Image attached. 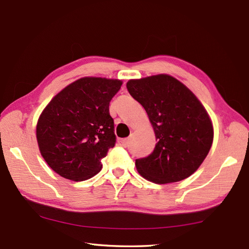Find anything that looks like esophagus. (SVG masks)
I'll return each mask as SVG.
<instances>
[{
  "instance_id": "34e87169",
  "label": "esophagus",
  "mask_w": 249,
  "mask_h": 249,
  "mask_svg": "<svg viewBox=\"0 0 249 249\" xmlns=\"http://www.w3.org/2000/svg\"><path fill=\"white\" fill-rule=\"evenodd\" d=\"M119 143L123 147H126L128 145V140L127 139H120L119 140Z\"/></svg>"
}]
</instances>
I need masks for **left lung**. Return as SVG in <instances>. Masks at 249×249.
Returning a JSON list of instances; mask_svg holds the SVG:
<instances>
[{"instance_id": "obj_1", "label": "left lung", "mask_w": 249, "mask_h": 249, "mask_svg": "<svg viewBox=\"0 0 249 249\" xmlns=\"http://www.w3.org/2000/svg\"><path fill=\"white\" fill-rule=\"evenodd\" d=\"M126 87L146 109L157 141L149 156L135 160L136 170L157 184L188 178L203 163L213 142L212 122L203 104L167 74L130 79Z\"/></svg>"}]
</instances>
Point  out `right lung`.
I'll use <instances>...</instances> for the list:
<instances>
[{
	"label": "right lung",
	"mask_w": 249,
	"mask_h": 249,
	"mask_svg": "<svg viewBox=\"0 0 249 249\" xmlns=\"http://www.w3.org/2000/svg\"><path fill=\"white\" fill-rule=\"evenodd\" d=\"M122 81L83 77L67 86L40 115V153L61 177L84 181L101 171V159L116 143L109 102Z\"/></svg>",
	"instance_id": "right-lung-1"
}]
</instances>
